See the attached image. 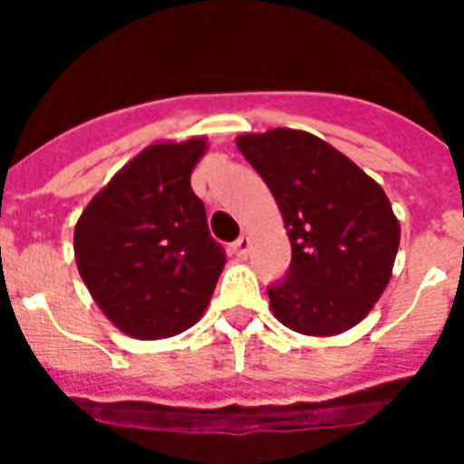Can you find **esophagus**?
Masks as SVG:
<instances>
[{"label":"esophagus","instance_id":"esophagus-1","mask_svg":"<svg viewBox=\"0 0 464 464\" xmlns=\"http://www.w3.org/2000/svg\"><path fill=\"white\" fill-rule=\"evenodd\" d=\"M232 253L239 257L248 256V253H251V239H248V237H239V239L232 244Z\"/></svg>","mask_w":464,"mask_h":464}]
</instances>
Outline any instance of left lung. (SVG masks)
<instances>
[{"mask_svg": "<svg viewBox=\"0 0 464 464\" xmlns=\"http://www.w3.org/2000/svg\"><path fill=\"white\" fill-rule=\"evenodd\" d=\"M237 146L272 190L293 246L285 276L267 285L274 315L314 337L358 325L391 281L400 246L383 188L309 132L278 127Z\"/></svg>", "mask_w": 464, "mask_h": 464, "instance_id": "1", "label": "left lung"}]
</instances>
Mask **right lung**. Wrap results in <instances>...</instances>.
I'll use <instances>...</instances> for the list:
<instances>
[{
  "label": "right lung",
  "instance_id": "1",
  "mask_svg": "<svg viewBox=\"0 0 464 464\" xmlns=\"http://www.w3.org/2000/svg\"><path fill=\"white\" fill-rule=\"evenodd\" d=\"M204 139L153 143L92 197L73 232L81 278L130 337H174L199 321L225 265L190 174Z\"/></svg>",
  "mask_w": 464,
  "mask_h": 464
}]
</instances>
